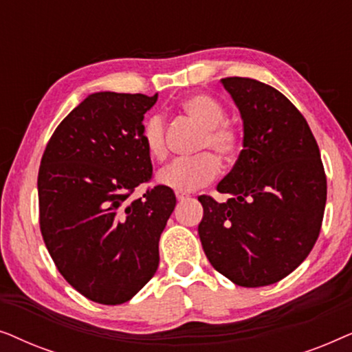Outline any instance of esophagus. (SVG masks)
<instances>
[{
    "mask_svg": "<svg viewBox=\"0 0 352 352\" xmlns=\"http://www.w3.org/2000/svg\"><path fill=\"white\" fill-rule=\"evenodd\" d=\"M176 199L179 201H184V200L189 199V195H187L186 192H176Z\"/></svg>",
    "mask_w": 352,
    "mask_h": 352,
    "instance_id": "34e87169",
    "label": "esophagus"
}]
</instances>
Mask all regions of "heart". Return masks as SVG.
I'll return each instance as SVG.
<instances>
[{
    "mask_svg": "<svg viewBox=\"0 0 352 352\" xmlns=\"http://www.w3.org/2000/svg\"><path fill=\"white\" fill-rule=\"evenodd\" d=\"M179 110L201 128L197 141V152L210 150L216 153L221 160H230L239 152V129L224 120L223 104L213 96L205 93L187 96L179 102ZM142 141L153 160H165L168 153L165 120L160 115H152L146 120L142 126ZM209 153L173 162L170 166L158 173V184L176 192H192L206 186L218 176L221 168L217 155L213 156L214 153Z\"/></svg>",
    "mask_w": 352,
    "mask_h": 352,
    "instance_id": "1",
    "label": "heart"
}]
</instances>
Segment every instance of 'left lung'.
<instances>
[{"instance_id":"8db88e82","label":"left lung","mask_w":352,"mask_h":352,"mask_svg":"<svg viewBox=\"0 0 352 352\" xmlns=\"http://www.w3.org/2000/svg\"><path fill=\"white\" fill-rule=\"evenodd\" d=\"M221 83L243 122V151L218 192L200 195L201 247L216 271L240 287L282 280L319 237L327 177L309 124L272 86L230 76Z\"/></svg>"}]
</instances>
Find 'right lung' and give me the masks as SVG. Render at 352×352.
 Here are the masks:
<instances>
[{
	"label": "right lung",
	"instance_id": "1",
	"mask_svg": "<svg viewBox=\"0 0 352 352\" xmlns=\"http://www.w3.org/2000/svg\"><path fill=\"white\" fill-rule=\"evenodd\" d=\"M158 94H89L62 120L38 171L40 229L56 267L100 305L131 300L157 272L158 240L176 206L175 192L151 181L144 113Z\"/></svg>",
	"mask_w": 352,
	"mask_h": 352
}]
</instances>
